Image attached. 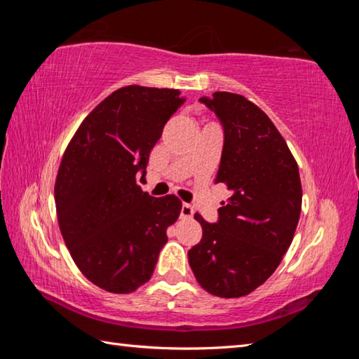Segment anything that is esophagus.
I'll return each instance as SVG.
<instances>
[{
    "label": "esophagus",
    "instance_id": "1",
    "mask_svg": "<svg viewBox=\"0 0 359 359\" xmlns=\"http://www.w3.org/2000/svg\"><path fill=\"white\" fill-rule=\"evenodd\" d=\"M194 214V210L190 204H182V209H180V217L182 218H191Z\"/></svg>",
    "mask_w": 359,
    "mask_h": 359
}]
</instances>
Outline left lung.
<instances>
[{
  "label": "left lung",
  "mask_w": 359,
  "mask_h": 359,
  "mask_svg": "<svg viewBox=\"0 0 359 359\" xmlns=\"http://www.w3.org/2000/svg\"><path fill=\"white\" fill-rule=\"evenodd\" d=\"M224 130L215 182L231 198L218 222L201 214L203 239L188 250L198 283L218 297H242L263 285L280 264L299 222L302 187L287 142L261 109L245 96L215 92L199 100Z\"/></svg>",
  "instance_id": "1"
}]
</instances>
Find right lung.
Wrapping results in <instances>:
<instances>
[{"label": "right lung", "instance_id": "1", "mask_svg": "<svg viewBox=\"0 0 359 359\" xmlns=\"http://www.w3.org/2000/svg\"><path fill=\"white\" fill-rule=\"evenodd\" d=\"M184 101L174 88L121 87L83 118L63 154L60 231L79 271L109 293L128 294L150 280L180 215L177 196H150L136 175Z\"/></svg>", "mask_w": 359, "mask_h": 359}]
</instances>
